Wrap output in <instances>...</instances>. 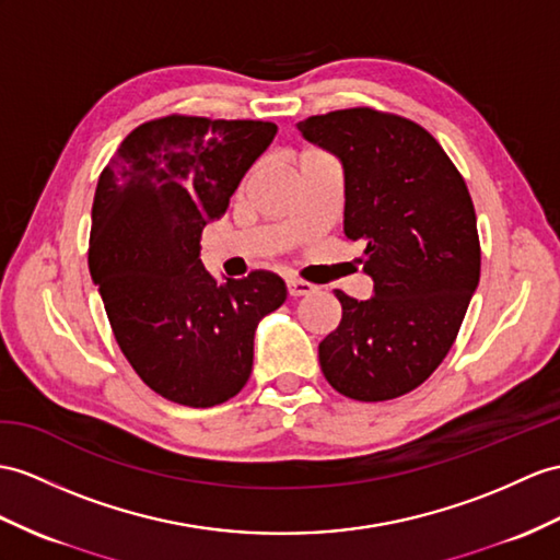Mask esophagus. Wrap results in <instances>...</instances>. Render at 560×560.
Segmentation results:
<instances>
[{
  "instance_id": "1",
  "label": "esophagus",
  "mask_w": 560,
  "mask_h": 560,
  "mask_svg": "<svg viewBox=\"0 0 560 560\" xmlns=\"http://www.w3.org/2000/svg\"><path fill=\"white\" fill-rule=\"evenodd\" d=\"M313 290H316V284L304 282V280H294V278L288 280V292H290V296H304V294H311Z\"/></svg>"
}]
</instances>
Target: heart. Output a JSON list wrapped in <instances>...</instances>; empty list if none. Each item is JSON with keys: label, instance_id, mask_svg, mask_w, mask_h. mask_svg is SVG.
Listing matches in <instances>:
<instances>
[{"label": "heart", "instance_id": "heart-1", "mask_svg": "<svg viewBox=\"0 0 560 560\" xmlns=\"http://www.w3.org/2000/svg\"><path fill=\"white\" fill-rule=\"evenodd\" d=\"M311 154H313V152H311Z\"/></svg>", "mask_w": 560, "mask_h": 560}]
</instances>
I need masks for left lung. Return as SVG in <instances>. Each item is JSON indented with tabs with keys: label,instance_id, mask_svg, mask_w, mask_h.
Masks as SVG:
<instances>
[{
	"label": "left lung",
	"instance_id": "left-lung-1",
	"mask_svg": "<svg viewBox=\"0 0 560 560\" xmlns=\"http://www.w3.org/2000/svg\"><path fill=\"white\" fill-rule=\"evenodd\" d=\"M345 171V235L361 242L373 296L342 304L318 345L320 371L339 394L387 401L416 389L452 349L480 282V240L468 187L418 122L345 108L296 122Z\"/></svg>",
	"mask_w": 560,
	"mask_h": 560
}]
</instances>
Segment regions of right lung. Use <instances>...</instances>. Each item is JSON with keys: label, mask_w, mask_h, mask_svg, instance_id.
<instances>
[{"label": "right lung", "mask_w": 560, "mask_h": 560, "mask_svg": "<svg viewBox=\"0 0 560 560\" xmlns=\"http://www.w3.org/2000/svg\"><path fill=\"white\" fill-rule=\"evenodd\" d=\"M276 132L266 120L156 118L100 175L90 276L120 351L173 404L233 399L252 375L258 323L288 299L276 272L221 282L199 258L201 230L225 213Z\"/></svg>", "instance_id": "1"}]
</instances>
